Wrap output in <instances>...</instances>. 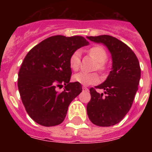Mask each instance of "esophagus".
I'll return each instance as SVG.
<instances>
[{
  "instance_id": "obj_1",
  "label": "esophagus",
  "mask_w": 152,
  "mask_h": 152,
  "mask_svg": "<svg viewBox=\"0 0 152 152\" xmlns=\"http://www.w3.org/2000/svg\"><path fill=\"white\" fill-rule=\"evenodd\" d=\"M82 89H83V91H88V88L87 87H85V86H83Z\"/></svg>"
}]
</instances>
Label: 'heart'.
I'll list each match as a JSON object with an SVG mask.
<instances>
[{"mask_svg":"<svg viewBox=\"0 0 152 152\" xmlns=\"http://www.w3.org/2000/svg\"><path fill=\"white\" fill-rule=\"evenodd\" d=\"M88 53L91 56L97 60L98 64H96V69L99 71L103 72L106 69L105 62L107 60V53L106 50L101 46H94L88 50ZM80 58L81 53L80 50L74 51L69 57V66L73 71H77L80 66ZM73 80L76 82L83 84V85H91L95 84L99 81V76L96 72H81L79 73L74 75Z\"/></svg>","mask_w":152,"mask_h":152,"instance_id":"b5f03b06","label":"heart"}]
</instances>
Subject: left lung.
Segmentation results:
<instances>
[{
    "instance_id": "left-lung-1",
    "label": "left lung",
    "mask_w": 152,
    "mask_h": 152,
    "mask_svg": "<svg viewBox=\"0 0 152 152\" xmlns=\"http://www.w3.org/2000/svg\"><path fill=\"white\" fill-rule=\"evenodd\" d=\"M87 38L106 45L113 60L112 71L106 81L90 88L88 118L98 126L114 125L122 120L132 105L140 79L139 61L130 47L114 37L104 34ZM97 89L105 90V95L97 93Z\"/></svg>"
}]
</instances>
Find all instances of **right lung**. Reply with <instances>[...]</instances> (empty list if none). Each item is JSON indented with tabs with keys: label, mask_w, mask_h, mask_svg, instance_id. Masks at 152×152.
<instances>
[{
	"label": "right lung",
	"mask_w": 152,
	"mask_h": 152,
	"mask_svg": "<svg viewBox=\"0 0 152 152\" xmlns=\"http://www.w3.org/2000/svg\"><path fill=\"white\" fill-rule=\"evenodd\" d=\"M82 36L55 35L27 53L18 73V88L28 115L46 127L63 122L71 102L82 91L78 82L70 83V55L88 45ZM65 85L61 93L57 87Z\"/></svg>",
	"instance_id": "right-lung-1"
}]
</instances>
